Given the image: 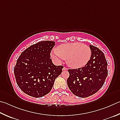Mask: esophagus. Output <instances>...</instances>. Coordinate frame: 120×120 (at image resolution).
Here are the masks:
<instances>
[{"label":"esophagus","instance_id":"1","mask_svg":"<svg viewBox=\"0 0 120 120\" xmlns=\"http://www.w3.org/2000/svg\"><path fill=\"white\" fill-rule=\"evenodd\" d=\"M67 70V68H66V67H64V68H63V69H62V70L63 71Z\"/></svg>","mask_w":120,"mask_h":120}]
</instances>
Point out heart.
<instances>
[{"instance_id":"b5f03b06","label":"heart","mask_w":120,"mask_h":120,"mask_svg":"<svg viewBox=\"0 0 120 120\" xmlns=\"http://www.w3.org/2000/svg\"><path fill=\"white\" fill-rule=\"evenodd\" d=\"M51 56L58 61L64 59L71 67L78 68L88 64L91 56V50L88 45L80 42L66 43L59 45L58 49H53Z\"/></svg>"}]
</instances>
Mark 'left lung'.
Instances as JSON below:
<instances>
[{"instance_id":"obj_1","label":"left lung","mask_w":120,"mask_h":120,"mask_svg":"<svg viewBox=\"0 0 120 120\" xmlns=\"http://www.w3.org/2000/svg\"><path fill=\"white\" fill-rule=\"evenodd\" d=\"M91 56L86 66L80 68L69 69L67 84L73 94L86 98L97 92L103 86L108 71V63L103 52L90 45Z\"/></svg>"}]
</instances>
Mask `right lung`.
Returning <instances> with one entry per match:
<instances>
[{
    "mask_svg": "<svg viewBox=\"0 0 120 120\" xmlns=\"http://www.w3.org/2000/svg\"><path fill=\"white\" fill-rule=\"evenodd\" d=\"M54 45V41H40L28 47L18 58L14 74L17 84L26 94L34 98L45 96L61 73L64 66H55L50 58Z\"/></svg>",
    "mask_w": 120,
    "mask_h": 120,
    "instance_id": "right-lung-1",
    "label": "right lung"
}]
</instances>
